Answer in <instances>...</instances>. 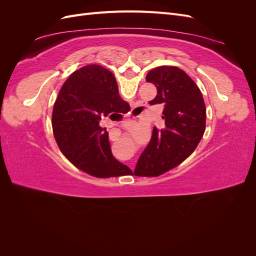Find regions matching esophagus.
<instances>
[{
  "instance_id": "esophagus-1",
  "label": "esophagus",
  "mask_w": 256,
  "mask_h": 256,
  "mask_svg": "<svg viewBox=\"0 0 256 256\" xmlns=\"http://www.w3.org/2000/svg\"><path fill=\"white\" fill-rule=\"evenodd\" d=\"M128 164H129V166L131 168V170H134V164L132 161H130V162H128Z\"/></svg>"
}]
</instances>
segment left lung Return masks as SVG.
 Wrapping results in <instances>:
<instances>
[{
    "mask_svg": "<svg viewBox=\"0 0 256 256\" xmlns=\"http://www.w3.org/2000/svg\"><path fill=\"white\" fill-rule=\"evenodd\" d=\"M146 81L157 88V95L150 104H164V125L154 128L134 175L154 177L180 164L194 152L205 132L206 106L196 82L178 67L154 68Z\"/></svg>",
    "mask_w": 256,
    "mask_h": 256,
    "instance_id": "8db88e82",
    "label": "left lung"
}]
</instances>
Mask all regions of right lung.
Masks as SVG:
<instances>
[{
  "label": "right lung",
  "instance_id": "1",
  "mask_svg": "<svg viewBox=\"0 0 256 256\" xmlns=\"http://www.w3.org/2000/svg\"><path fill=\"white\" fill-rule=\"evenodd\" d=\"M130 106L118 94L114 74L90 64L74 72L62 86L52 111V129L62 154L94 177L122 176L131 170L116 160L109 134L99 122ZM111 118V116H110Z\"/></svg>",
  "mask_w": 256,
  "mask_h": 256
}]
</instances>
